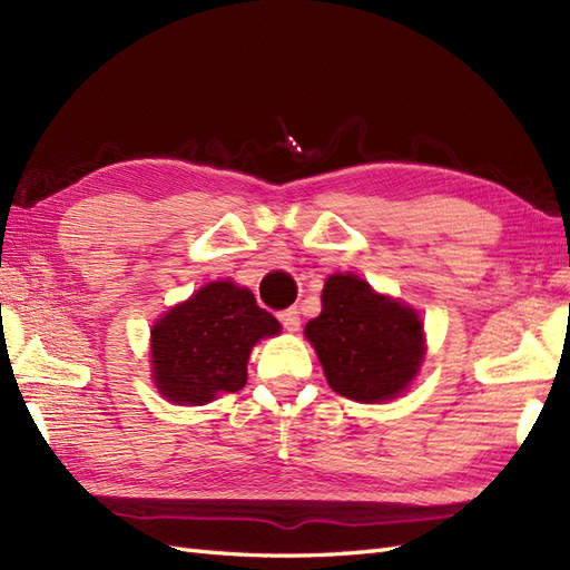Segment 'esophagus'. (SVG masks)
Returning <instances> with one entry per match:
<instances>
[{"label": "esophagus", "instance_id": "34e87169", "mask_svg": "<svg viewBox=\"0 0 570 570\" xmlns=\"http://www.w3.org/2000/svg\"><path fill=\"white\" fill-rule=\"evenodd\" d=\"M277 318H281V324L287 328V331H297L299 328V312L295 307H289L285 312L277 314Z\"/></svg>", "mask_w": 570, "mask_h": 570}]
</instances>
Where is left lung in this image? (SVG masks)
I'll use <instances>...</instances> for the list:
<instances>
[{
	"instance_id": "left-lung-1",
	"label": "left lung",
	"mask_w": 570,
	"mask_h": 570,
	"mask_svg": "<svg viewBox=\"0 0 570 570\" xmlns=\"http://www.w3.org/2000/svg\"><path fill=\"white\" fill-rule=\"evenodd\" d=\"M333 392L355 401L394 399L423 360V324L357 275H331L322 314L304 326Z\"/></svg>"
}]
</instances>
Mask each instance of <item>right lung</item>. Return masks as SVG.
<instances>
[{"label":"right lung","instance_id":"obj_1","mask_svg":"<svg viewBox=\"0 0 570 570\" xmlns=\"http://www.w3.org/2000/svg\"><path fill=\"white\" fill-rule=\"evenodd\" d=\"M277 331V318L258 307L252 289L229 281L205 285L151 328L157 390L190 406L239 392L254 343Z\"/></svg>","mask_w":570,"mask_h":570}]
</instances>
